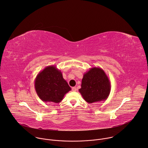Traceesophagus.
<instances>
[{"label": "esophagus", "instance_id": "obj_1", "mask_svg": "<svg viewBox=\"0 0 148 148\" xmlns=\"http://www.w3.org/2000/svg\"><path fill=\"white\" fill-rule=\"evenodd\" d=\"M76 88L75 87H72V90L73 91H76Z\"/></svg>", "mask_w": 148, "mask_h": 148}]
</instances>
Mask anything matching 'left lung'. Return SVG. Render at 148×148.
<instances>
[{
  "mask_svg": "<svg viewBox=\"0 0 148 148\" xmlns=\"http://www.w3.org/2000/svg\"><path fill=\"white\" fill-rule=\"evenodd\" d=\"M111 89L110 82L99 67H92L84 75L79 91L88 103L105 101Z\"/></svg>",
  "mask_w": 148,
  "mask_h": 148,
  "instance_id": "obj_1",
  "label": "left lung"
}]
</instances>
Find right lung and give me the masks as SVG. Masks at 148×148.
Listing matches in <instances>:
<instances>
[{"instance_id":"1","label":"right lung","mask_w":148,"mask_h":148,"mask_svg":"<svg viewBox=\"0 0 148 148\" xmlns=\"http://www.w3.org/2000/svg\"><path fill=\"white\" fill-rule=\"evenodd\" d=\"M35 88L39 98L45 102L59 103L71 90L61 71L54 65L48 66L39 72L35 80Z\"/></svg>"}]
</instances>
